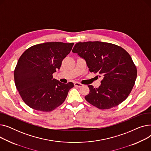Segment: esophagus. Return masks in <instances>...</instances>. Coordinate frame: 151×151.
<instances>
[{"label":"esophagus","instance_id":"obj_1","mask_svg":"<svg viewBox=\"0 0 151 151\" xmlns=\"http://www.w3.org/2000/svg\"><path fill=\"white\" fill-rule=\"evenodd\" d=\"M74 84H75V86L77 87V88H81V87H82L83 86L82 84H81L80 83H78V82L75 83Z\"/></svg>","mask_w":151,"mask_h":151}]
</instances>
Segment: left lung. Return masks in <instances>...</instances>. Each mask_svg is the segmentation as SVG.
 Here are the masks:
<instances>
[{
	"label": "left lung",
	"mask_w": 151,
	"mask_h": 151,
	"mask_svg": "<svg viewBox=\"0 0 151 151\" xmlns=\"http://www.w3.org/2000/svg\"><path fill=\"white\" fill-rule=\"evenodd\" d=\"M72 52L86 60L91 72L104 78L99 88L88 86L90 92L85 99L89 104L108 109L128 97L137 79V70L130 54L122 47L101 42H79Z\"/></svg>",
	"instance_id": "obj_1"
}]
</instances>
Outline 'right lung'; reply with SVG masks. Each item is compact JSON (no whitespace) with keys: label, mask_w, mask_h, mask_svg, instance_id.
Wrapping results in <instances>:
<instances>
[{"label":"right lung","mask_w":151,"mask_h":151,"mask_svg":"<svg viewBox=\"0 0 151 151\" xmlns=\"http://www.w3.org/2000/svg\"><path fill=\"white\" fill-rule=\"evenodd\" d=\"M73 43L46 42L30 47L19 58L14 71L17 89L31 108L49 112L62 104L73 83H62L52 78Z\"/></svg>","instance_id":"obj_1"}]
</instances>
